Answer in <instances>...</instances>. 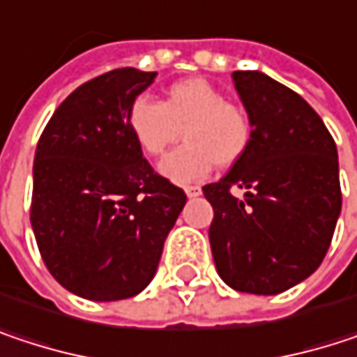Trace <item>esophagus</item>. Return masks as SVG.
Masks as SVG:
<instances>
[{"label": "esophagus", "instance_id": "esophagus-1", "mask_svg": "<svg viewBox=\"0 0 357 357\" xmlns=\"http://www.w3.org/2000/svg\"><path fill=\"white\" fill-rule=\"evenodd\" d=\"M183 192H185L190 198H196V196H200V194H202V190H200L198 185H185V188H183Z\"/></svg>", "mask_w": 357, "mask_h": 357}]
</instances>
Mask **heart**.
<instances>
[{"label":"heart","instance_id":"obj_1","mask_svg":"<svg viewBox=\"0 0 357 357\" xmlns=\"http://www.w3.org/2000/svg\"><path fill=\"white\" fill-rule=\"evenodd\" d=\"M128 130L146 157H161L183 132L185 144L159 165L165 178L188 183L206 178L213 167L238 163L252 140L246 109L225 101L223 91L204 78L169 84L161 101L136 97L126 113Z\"/></svg>","mask_w":357,"mask_h":357}]
</instances>
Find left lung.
Returning a JSON list of instances; mask_svg holds the SVG:
<instances>
[{"mask_svg": "<svg viewBox=\"0 0 357 357\" xmlns=\"http://www.w3.org/2000/svg\"><path fill=\"white\" fill-rule=\"evenodd\" d=\"M231 78L252 140L225 178L202 188L215 213L208 240L229 287L275 296L310 277L331 246L341 213L337 146L291 89L256 70Z\"/></svg>", "mask_w": 357, "mask_h": 357, "instance_id": "left-lung-1", "label": "left lung"}]
</instances>
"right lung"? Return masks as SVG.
<instances>
[{
    "instance_id": "1",
    "label": "right lung",
    "mask_w": 357,
    "mask_h": 357,
    "mask_svg": "<svg viewBox=\"0 0 357 357\" xmlns=\"http://www.w3.org/2000/svg\"><path fill=\"white\" fill-rule=\"evenodd\" d=\"M157 72L111 70L78 86L45 126L33 165L31 225L68 291L115 302L155 277L183 190L149 165L126 113Z\"/></svg>"
}]
</instances>
